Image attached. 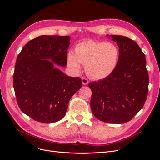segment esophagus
Wrapping results in <instances>:
<instances>
[{
  "instance_id": "1",
  "label": "esophagus",
  "mask_w": 160,
  "mask_h": 160,
  "mask_svg": "<svg viewBox=\"0 0 160 160\" xmlns=\"http://www.w3.org/2000/svg\"><path fill=\"white\" fill-rule=\"evenodd\" d=\"M81 80H82V83H83V85H86L89 83V81L87 79V78H85V77H82Z\"/></svg>"
}]
</instances>
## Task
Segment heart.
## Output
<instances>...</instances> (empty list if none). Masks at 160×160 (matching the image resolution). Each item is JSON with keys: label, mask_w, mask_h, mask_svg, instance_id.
<instances>
[{"label": "heart", "mask_w": 160, "mask_h": 160, "mask_svg": "<svg viewBox=\"0 0 160 160\" xmlns=\"http://www.w3.org/2000/svg\"><path fill=\"white\" fill-rule=\"evenodd\" d=\"M119 49L113 43L94 40L79 42L75 48V55L69 52L68 65L75 70L85 65L88 75L95 79H102L110 75L118 65Z\"/></svg>", "instance_id": "1"}]
</instances>
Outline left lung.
Listing matches in <instances>:
<instances>
[{"mask_svg": "<svg viewBox=\"0 0 160 160\" xmlns=\"http://www.w3.org/2000/svg\"><path fill=\"white\" fill-rule=\"evenodd\" d=\"M110 37L119 47V61L110 75L89 83L92 91L91 108L101 122L125 123L142 109L146 101V59L136 42L122 35Z\"/></svg>", "mask_w": 160, "mask_h": 160, "instance_id": "obj_1", "label": "left lung"}]
</instances>
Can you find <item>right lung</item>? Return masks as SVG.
<instances>
[{"label":"right lung","instance_id":"obj_1","mask_svg":"<svg viewBox=\"0 0 160 160\" xmlns=\"http://www.w3.org/2000/svg\"><path fill=\"white\" fill-rule=\"evenodd\" d=\"M70 37L42 35L28 41L19 53L13 75L18 107L32 119L44 123L64 117L69 100L82 86L55 67H65Z\"/></svg>","mask_w":160,"mask_h":160}]
</instances>
